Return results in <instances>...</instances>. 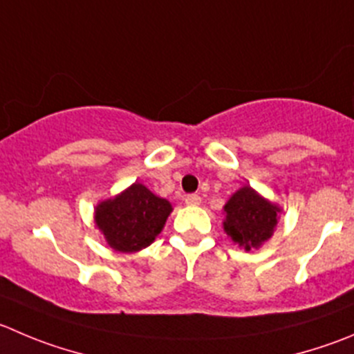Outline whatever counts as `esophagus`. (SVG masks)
<instances>
[{"mask_svg":"<svg viewBox=\"0 0 354 354\" xmlns=\"http://www.w3.org/2000/svg\"><path fill=\"white\" fill-rule=\"evenodd\" d=\"M184 201H186V205H191V207H194V205L201 203V198L198 196V194H187V196L184 198Z\"/></svg>","mask_w":354,"mask_h":354,"instance_id":"34e87169","label":"esophagus"}]
</instances>
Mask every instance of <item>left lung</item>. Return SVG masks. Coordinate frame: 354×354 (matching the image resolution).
I'll return each instance as SVG.
<instances>
[{"instance_id":"8db88e82","label":"left lung","mask_w":354,"mask_h":354,"mask_svg":"<svg viewBox=\"0 0 354 354\" xmlns=\"http://www.w3.org/2000/svg\"><path fill=\"white\" fill-rule=\"evenodd\" d=\"M224 231L234 243L250 252L261 248L274 233L280 207L243 186L224 205Z\"/></svg>"}]
</instances>
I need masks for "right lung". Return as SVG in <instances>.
Segmentation results:
<instances>
[{"label": "right lung", "instance_id": "add662e5", "mask_svg": "<svg viewBox=\"0 0 354 354\" xmlns=\"http://www.w3.org/2000/svg\"><path fill=\"white\" fill-rule=\"evenodd\" d=\"M174 210L170 201L136 183L95 207V225L113 250L132 254L149 247Z\"/></svg>", "mask_w": 354, "mask_h": 354}]
</instances>
